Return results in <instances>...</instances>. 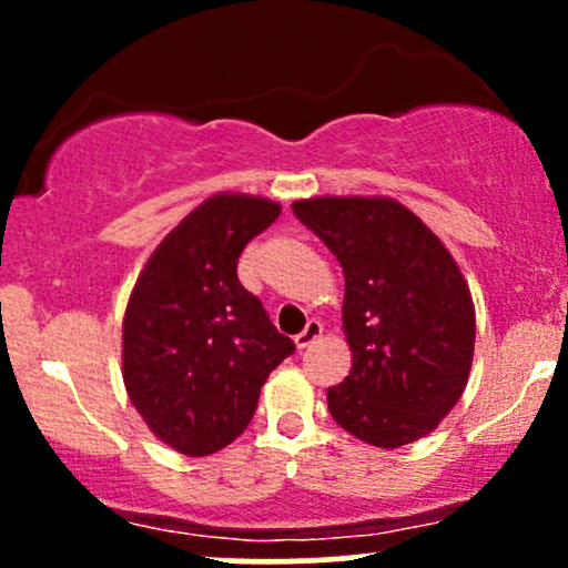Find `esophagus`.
<instances>
[{"label":"esophagus","mask_w":568,"mask_h":568,"mask_svg":"<svg viewBox=\"0 0 568 568\" xmlns=\"http://www.w3.org/2000/svg\"><path fill=\"white\" fill-rule=\"evenodd\" d=\"M323 334V323L321 321H310L306 323V328L302 331V334L296 336V347L298 349H306L310 344H315V338Z\"/></svg>","instance_id":"34e87169"}]
</instances>
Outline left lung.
Wrapping results in <instances>:
<instances>
[{"label": "left lung", "instance_id": "1", "mask_svg": "<svg viewBox=\"0 0 568 568\" xmlns=\"http://www.w3.org/2000/svg\"><path fill=\"white\" fill-rule=\"evenodd\" d=\"M344 270L349 376L328 410L355 438L400 448L422 438L465 393L475 310L452 253L408 207L387 197L293 202Z\"/></svg>", "mask_w": 568, "mask_h": 568}]
</instances>
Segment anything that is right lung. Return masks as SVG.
I'll use <instances>...</instances> for the list:
<instances>
[{
	"label": "right lung",
	"mask_w": 568,
	"mask_h": 568,
	"mask_svg": "<svg viewBox=\"0 0 568 568\" xmlns=\"http://www.w3.org/2000/svg\"><path fill=\"white\" fill-rule=\"evenodd\" d=\"M280 216L277 202L216 194L143 266L122 323V376L152 433L189 456L230 446L266 376L296 344L237 280V258Z\"/></svg>",
	"instance_id": "add662e5"
}]
</instances>
